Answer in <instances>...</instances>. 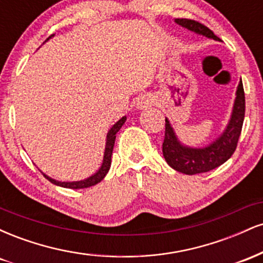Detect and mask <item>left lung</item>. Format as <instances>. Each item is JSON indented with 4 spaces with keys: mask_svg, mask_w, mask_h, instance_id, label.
<instances>
[{
    "mask_svg": "<svg viewBox=\"0 0 263 263\" xmlns=\"http://www.w3.org/2000/svg\"><path fill=\"white\" fill-rule=\"evenodd\" d=\"M176 22L182 27H185L189 31L203 34L208 38H213L215 41H220V38L216 37L211 29L198 21L188 20V18H177ZM243 119H245V92H243L242 81H240L231 120L224 135L219 140H216L205 148L195 149L183 147L178 142L170 121L165 119L164 141H163L162 146L163 156L173 170L182 172L188 176H194V174L215 170L216 167L221 165L234 155L237 147L238 138H240L241 129H242Z\"/></svg>",
    "mask_w": 263,
    "mask_h": 263,
    "instance_id": "8db88e82",
    "label": "left lung"
}]
</instances>
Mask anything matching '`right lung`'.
Returning <instances> with one entry per match:
<instances>
[{
	"label": "right lung",
	"instance_id": "add662e5",
	"mask_svg": "<svg viewBox=\"0 0 263 263\" xmlns=\"http://www.w3.org/2000/svg\"><path fill=\"white\" fill-rule=\"evenodd\" d=\"M50 37H52V35H50ZM125 121H126V117H122V119L119 120V121L115 123V125L112 126V128L108 131L107 140H106V148H105L104 162H102L101 168L98 171V173H95L93 176L87 178V179H85V180H80V182H58V180H54V179H52V178L45 176V174H43V176L47 178L50 183L55 184V185L63 186V188H70V189L89 188V186H92V185H95V184L100 183L101 180L105 178V176L107 174L108 170H110L111 155H112V151H114V144H115V140H116V134L119 132V129L122 127V125L125 123Z\"/></svg>",
	"mask_w": 263,
	"mask_h": 263
}]
</instances>
